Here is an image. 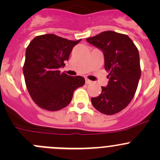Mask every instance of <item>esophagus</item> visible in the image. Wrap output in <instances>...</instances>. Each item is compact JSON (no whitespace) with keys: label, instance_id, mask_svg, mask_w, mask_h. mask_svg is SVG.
Here are the masks:
<instances>
[{"label":"esophagus","instance_id":"esophagus-1","mask_svg":"<svg viewBox=\"0 0 160 160\" xmlns=\"http://www.w3.org/2000/svg\"><path fill=\"white\" fill-rule=\"evenodd\" d=\"M91 80H88V79H86V83L87 84H90V83H91Z\"/></svg>","mask_w":160,"mask_h":160}]
</instances>
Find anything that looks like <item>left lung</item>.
<instances>
[{
  "label": "left lung",
  "instance_id": "8db88e82",
  "mask_svg": "<svg viewBox=\"0 0 160 160\" xmlns=\"http://www.w3.org/2000/svg\"><path fill=\"white\" fill-rule=\"evenodd\" d=\"M87 42L102 50L104 68L109 72L107 87H101V94L91 98L93 107L111 115L129 104L141 77L138 50L127 35L112 31L103 32Z\"/></svg>",
  "mask_w": 160,
  "mask_h": 160
}]
</instances>
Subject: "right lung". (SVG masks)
Masks as SVG:
<instances>
[{
  "label": "right lung",
  "instance_id": "add662e5",
  "mask_svg": "<svg viewBox=\"0 0 160 160\" xmlns=\"http://www.w3.org/2000/svg\"><path fill=\"white\" fill-rule=\"evenodd\" d=\"M54 34L35 37L26 49L23 73L31 98L41 108L61 110L72 100L73 91L84 85L83 77H70L60 72L72 48L80 42Z\"/></svg>",
  "mask_w": 160,
  "mask_h": 160
}]
</instances>
